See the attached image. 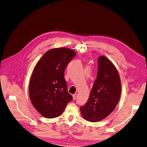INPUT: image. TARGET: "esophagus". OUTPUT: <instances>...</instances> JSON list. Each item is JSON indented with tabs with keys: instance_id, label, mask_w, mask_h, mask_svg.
Here are the masks:
<instances>
[{
	"instance_id": "1",
	"label": "esophagus",
	"mask_w": 147,
	"mask_h": 147,
	"mask_svg": "<svg viewBox=\"0 0 147 147\" xmlns=\"http://www.w3.org/2000/svg\"><path fill=\"white\" fill-rule=\"evenodd\" d=\"M73 100H75L76 99V98H77V94H73Z\"/></svg>"
}]
</instances>
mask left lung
<instances>
[{
  "instance_id": "1",
  "label": "left lung",
  "mask_w": 147,
  "mask_h": 147,
  "mask_svg": "<svg viewBox=\"0 0 147 147\" xmlns=\"http://www.w3.org/2000/svg\"><path fill=\"white\" fill-rule=\"evenodd\" d=\"M121 91V80L115 65L105 56H100L97 78L89 98L80 108L83 118L90 122H97L106 118L115 109Z\"/></svg>"
}]
</instances>
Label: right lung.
<instances>
[{
    "label": "right lung",
    "mask_w": 147,
    "mask_h": 147,
    "mask_svg": "<svg viewBox=\"0 0 147 147\" xmlns=\"http://www.w3.org/2000/svg\"><path fill=\"white\" fill-rule=\"evenodd\" d=\"M75 56L76 52L68 48L53 49L34 67L29 84L30 98L35 109L46 118L61 115L73 100L64 72Z\"/></svg>",
    "instance_id": "right-lung-1"
}]
</instances>
